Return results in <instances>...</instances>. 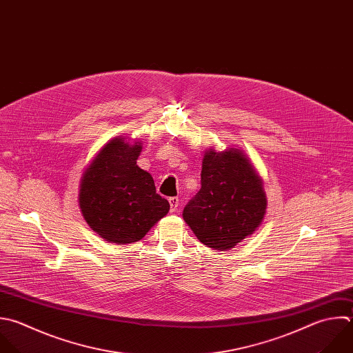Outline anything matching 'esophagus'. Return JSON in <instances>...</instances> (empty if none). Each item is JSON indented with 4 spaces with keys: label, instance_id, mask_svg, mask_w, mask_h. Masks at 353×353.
Instances as JSON below:
<instances>
[{
    "label": "esophagus",
    "instance_id": "esophagus-1",
    "mask_svg": "<svg viewBox=\"0 0 353 353\" xmlns=\"http://www.w3.org/2000/svg\"><path fill=\"white\" fill-rule=\"evenodd\" d=\"M170 205H171V212H175L179 205V199L178 197H171L170 199Z\"/></svg>",
    "mask_w": 353,
    "mask_h": 353
}]
</instances>
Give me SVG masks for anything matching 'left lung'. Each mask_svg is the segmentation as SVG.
Returning <instances> with one entry per match:
<instances>
[{
  "instance_id": "8db88e82",
  "label": "left lung",
  "mask_w": 353,
  "mask_h": 353,
  "mask_svg": "<svg viewBox=\"0 0 353 353\" xmlns=\"http://www.w3.org/2000/svg\"><path fill=\"white\" fill-rule=\"evenodd\" d=\"M266 208L263 181L247 154L210 146L203 156L201 189L182 216L204 245L228 251L261 226Z\"/></svg>"
}]
</instances>
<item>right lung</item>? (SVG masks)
<instances>
[{"mask_svg":"<svg viewBox=\"0 0 353 353\" xmlns=\"http://www.w3.org/2000/svg\"><path fill=\"white\" fill-rule=\"evenodd\" d=\"M142 142L116 137L85 167L79 186L80 211L90 228L116 244L139 241L170 211L152 175L137 160Z\"/></svg>","mask_w":353,"mask_h":353,"instance_id":"add662e5","label":"right lung"}]
</instances>
